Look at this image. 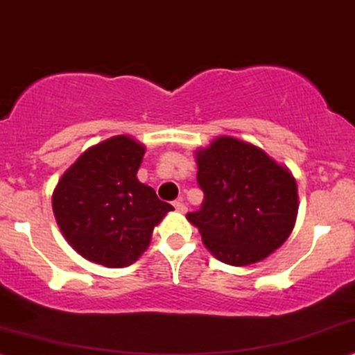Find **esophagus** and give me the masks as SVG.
Returning <instances> with one entry per match:
<instances>
[{
  "label": "esophagus",
  "instance_id": "1",
  "mask_svg": "<svg viewBox=\"0 0 355 355\" xmlns=\"http://www.w3.org/2000/svg\"><path fill=\"white\" fill-rule=\"evenodd\" d=\"M173 205H174V209H176V211L181 212V214H184L187 211V207L184 205V202H181V200H176V202H174Z\"/></svg>",
  "mask_w": 355,
  "mask_h": 355
}]
</instances>
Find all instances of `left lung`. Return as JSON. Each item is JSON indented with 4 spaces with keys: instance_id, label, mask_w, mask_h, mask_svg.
Returning a JSON list of instances; mask_svg holds the SVG:
<instances>
[{
    "instance_id": "1",
    "label": "left lung",
    "mask_w": 355,
    "mask_h": 355,
    "mask_svg": "<svg viewBox=\"0 0 355 355\" xmlns=\"http://www.w3.org/2000/svg\"><path fill=\"white\" fill-rule=\"evenodd\" d=\"M204 202L187 220L222 263L265 260L290 237L298 216V186L290 169L261 148L218 137L196 151Z\"/></svg>"
}]
</instances>
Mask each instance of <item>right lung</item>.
<instances>
[{
  "label": "right lung",
  "instance_id": "1",
  "mask_svg": "<svg viewBox=\"0 0 355 355\" xmlns=\"http://www.w3.org/2000/svg\"><path fill=\"white\" fill-rule=\"evenodd\" d=\"M144 146L126 135L87 150L52 192V211L69 245L107 268L128 266L151 242L173 205L138 181Z\"/></svg>",
  "mask_w": 355,
  "mask_h": 355
}]
</instances>
